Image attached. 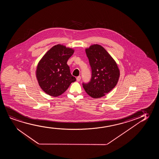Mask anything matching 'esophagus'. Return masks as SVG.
I'll return each instance as SVG.
<instances>
[{"mask_svg":"<svg viewBox=\"0 0 159 159\" xmlns=\"http://www.w3.org/2000/svg\"><path fill=\"white\" fill-rule=\"evenodd\" d=\"M81 80V76H78L77 78H76V80H77V81H80Z\"/></svg>","mask_w":159,"mask_h":159,"instance_id":"34e87169","label":"esophagus"}]
</instances>
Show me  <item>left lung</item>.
<instances>
[{
  "instance_id": "1",
  "label": "left lung",
  "mask_w": 159,
  "mask_h": 159,
  "mask_svg": "<svg viewBox=\"0 0 159 159\" xmlns=\"http://www.w3.org/2000/svg\"><path fill=\"white\" fill-rule=\"evenodd\" d=\"M92 70L91 80L83 83V87L89 96L100 98L111 91L117 84L120 70L111 55L102 46L94 44L86 49Z\"/></svg>"
}]
</instances>
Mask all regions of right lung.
I'll use <instances>...</instances> for the list:
<instances>
[{
	"label": "right lung",
	"mask_w": 159,
	"mask_h": 159,
	"mask_svg": "<svg viewBox=\"0 0 159 159\" xmlns=\"http://www.w3.org/2000/svg\"><path fill=\"white\" fill-rule=\"evenodd\" d=\"M74 52L71 48L57 44L39 61L36 74L39 86L46 93L52 97L60 96L76 80L67 64Z\"/></svg>",
	"instance_id": "right-lung-1"
}]
</instances>
